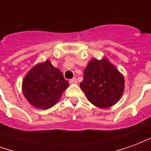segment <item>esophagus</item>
Masks as SVG:
<instances>
[{
  "instance_id": "obj_1",
  "label": "esophagus",
  "mask_w": 151,
  "mask_h": 151,
  "mask_svg": "<svg viewBox=\"0 0 151 151\" xmlns=\"http://www.w3.org/2000/svg\"><path fill=\"white\" fill-rule=\"evenodd\" d=\"M70 84H76V83H78V80L75 78H73L70 79Z\"/></svg>"
}]
</instances>
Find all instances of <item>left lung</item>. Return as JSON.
Returning a JSON list of instances; mask_svg holds the SVG:
<instances>
[{
  "mask_svg": "<svg viewBox=\"0 0 151 151\" xmlns=\"http://www.w3.org/2000/svg\"><path fill=\"white\" fill-rule=\"evenodd\" d=\"M80 86L91 103L100 108H108L122 95L124 78L106 59H92L85 69Z\"/></svg>",
  "mask_w": 151,
  "mask_h": 151,
  "instance_id": "left-lung-1",
  "label": "left lung"
}]
</instances>
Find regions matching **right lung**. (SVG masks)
I'll return each mask as SVG.
<instances>
[{
	"instance_id": "add662e5",
	"label": "right lung",
	"mask_w": 151,
	"mask_h": 151,
	"mask_svg": "<svg viewBox=\"0 0 151 151\" xmlns=\"http://www.w3.org/2000/svg\"><path fill=\"white\" fill-rule=\"evenodd\" d=\"M69 81L62 73L45 61L33 67L24 78L22 90L24 97L33 106L49 109L55 105Z\"/></svg>"
}]
</instances>
